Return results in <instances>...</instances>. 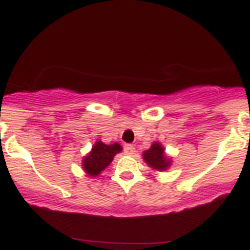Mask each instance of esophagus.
Returning a JSON list of instances; mask_svg holds the SVG:
<instances>
[{
	"instance_id": "obj_1",
	"label": "esophagus",
	"mask_w": 250,
	"mask_h": 250,
	"mask_svg": "<svg viewBox=\"0 0 250 250\" xmlns=\"http://www.w3.org/2000/svg\"><path fill=\"white\" fill-rule=\"evenodd\" d=\"M136 152V148H134L133 145H125V153L127 156H132Z\"/></svg>"
}]
</instances>
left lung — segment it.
<instances>
[{
    "label": "left lung",
    "mask_w": 250,
    "mask_h": 250,
    "mask_svg": "<svg viewBox=\"0 0 250 250\" xmlns=\"http://www.w3.org/2000/svg\"><path fill=\"white\" fill-rule=\"evenodd\" d=\"M143 159L150 168L157 170H166L170 166V159L167 158L164 148L158 142L153 143L152 147L143 153Z\"/></svg>",
    "instance_id": "8db88e82"
}]
</instances>
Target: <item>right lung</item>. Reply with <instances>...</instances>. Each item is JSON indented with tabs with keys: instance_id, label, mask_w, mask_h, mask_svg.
Masks as SVG:
<instances>
[{
	"instance_id": "obj_1",
	"label": "right lung",
	"mask_w": 250,
	"mask_h": 250,
	"mask_svg": "<svg viewBox=\"0 0 250 250\" xmlns=\"http://www.w3.org/2000/svg\"><path fill=\"white\" fill-rule=\"evenodd\" d=\"M121 150L122 147L118 143L104 145L102 141L96 142L91 152L82 161L83 169L89 177H97L105 167H108L114 156Z\"/></svg>"
}]
</instances>
